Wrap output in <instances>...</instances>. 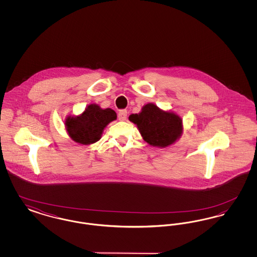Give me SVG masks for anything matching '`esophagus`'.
<instances>
[{"mask_svg":"<svg viewBox=\"0 0 257 257\" xmlns=\"http://www.w3.org/2000/svg\"><path fill=\"white\" fill-rule=\"evenodd\" d=\"M117 117L119 120H125L127 118V110H120L118 114H117Z\"/></svg>","mask_w":257,"mask_h":257,"instance_id":"obj_1","label":"esophagus"}]
</instances>
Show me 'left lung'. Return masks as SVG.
<instances>
[{
    "mask_svg": "<svg viewBox=\"0 0 257 257\" xmlns=\"http://www.w3.org/2000/svg\"><path fill=\"white\" fill-rule=\"evenodd\" d=\"M129 119L137 124L144 140L154 147H168L182 133L181 118L153 104H147L140 113L131 114Z\"/></svg>",
    "mask_w": 257,
    "mask_h": 257,
    "instance_id": "1",
    "label": "left lung"
}]
</instances>
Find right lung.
<instances>
[{
	"label": "right lung",
	"instance_id": "add662e5",
	"mask_svg": "<svg viewBox=\"0 0 257 257\" xmlns=\"http://www.w3.org/2000/svg\"><path fill=\"white\" fill-rule=\"evenodd\" d=\"M114 119H116L114 110H102L98 105L90 104L82 115L67 117L65 125L74 142L82 145H90L97 142L103 129Z\"/></svg>",
	"mask_w": 257,
	"mask_h": 257
}]
</instances>
